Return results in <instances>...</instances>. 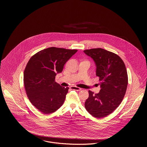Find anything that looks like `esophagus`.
<instances>
[{
  "label": "esophagus",
  "mask_w": 147,
  "mask_h": 147,
  "mask_svg": "<svg viewBox=\"0 0 147 147\" xmlns=\"http://www.w3.org/2000/svg\"><path fill=\"white\" fill-rule=\"evenodd\" d=\"M70 88L71 90H76V91L81 90V88L77 87V86H70Z\"/></svg>",
  "instance_id": "esophagus-1"
}]
</instances>
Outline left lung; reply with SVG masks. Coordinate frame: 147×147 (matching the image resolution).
I'll return each instance as SVG.
<instances>
[{
  "mask_svg": "<svg viewBox=\"0 0 147 147\" xmlns=\"http://www.w3.org/2000/svg\"><path fill=\"white\" fill-rule=\"evenodd\" d=\"M84 52L94 60L96 75L101 81L98 94L89 90L85 107L92 116L105 117L116 110L125 96L128 84L126 66L117 55L102 49H86Z\"/></svg>",
  "mask_w": 147,
  "mask_h": 147,
  "instance_id": "obj_1",
  "label": "left lung"
}]
</instances>
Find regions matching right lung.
I'll return each instance as SVG.
<instances>
[{
  "instance_id": "add662e5",
  "label": "right lung",
  "mask_w": 147,
  "mask_h": 147,
  "mask_svg": "<svg viewBox=\"0 0 147 147\" xmlns=\"http://www.w3.org/2000/svg\"><path fill=\"white\" fill-rule=\"evenodd\" d=\"M78 51L49 47L43 49L28 61L24 73V83L31 104L44 114L55 112L64 102L69 88L55 82L56 75Z\"/></svg>"
}]
</instances>
